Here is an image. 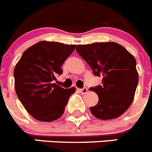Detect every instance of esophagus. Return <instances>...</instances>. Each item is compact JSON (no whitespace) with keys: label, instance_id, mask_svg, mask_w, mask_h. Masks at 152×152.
<instances>
[{"label":"esophagus","instance_id":"34e87169","mask_svg":"<svg viewBox=\"0 0 152 152\" xmlns=\"http://www.w3.org/2000/svg\"><path fill=\"white\" fill-rule=\"evenodd\" d=\"M79 91L82 93V94H86V93H87V91H88V89H87V88H81V89H79Z\"/></svg>","mask_w":152,"mask_h":152}]
</instances>
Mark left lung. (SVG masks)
Wrapping results in <instances>:
<instances>
[{"label":"left lung","instance_id":"left-lung-1","mask_svg":"<svg viewBox=\"0 0 152 152\" xmlns=\"http://www.w3.org/2000/svg\"><path fill=\"white\" fill-rule=\"evenodd\" d=\"M78 54L91 66L96 76H102V85L90 88L98 96V102L90 111L101 120L120 117L129 108L135 96L139 74L136 61L130 53L115 42L79 45Z\"/></svg>","mask_w":152,"mask_h":152}]
</instances>
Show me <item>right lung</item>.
Wrapping results in <instances>:
<instances>
[{
	"instance_id": "obj_1",
	"label": "right lung",
	"mask_w": 152,
	"mask_h": 152,
	"mask_svg": "<svg viewBox=\"0 0 152 152\" xmlns=\"http://www.w3.org/2000/svg\"><path fill=\"white\" fill-rule=\"evenodd\" d=\"M76 45L42 41L28 48L13 71L17 97L35 120L51 122L59 119L76 88H64L53 81L63 73L61 66Z\"/></svg>"
}]
</instances>
